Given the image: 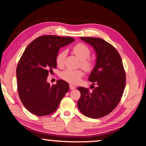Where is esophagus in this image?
I'll return each mask as SVG.
<instances>
[{"label":"esophagus","mask_w":146,"mask_h":146,"mask_svg":"<svg viewBox=\"0 0 146 146\" xmlns=\"http://www.w3.org/2000/svg\"><path fill=\"white\" fill-rule=\"evenodd\" d=\"M69 87H70V89L71 90H74L75 89V87L74 85H69Z\"/></svg>","instance_id":"1"}]
</instances>
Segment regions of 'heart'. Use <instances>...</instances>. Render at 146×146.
Masks as SVG:
<instances>
[{
    "instance_id": "b5f03b06",
    "label": "heart",
    "mask_w": 146,
    "mask_h": 146,
    "mask_svg": "<svg viewBox=\"0 0 146 146\" xmlns=\"http://www.w3.org/2000/svg\"><path fill=\"white\" fill-rule=\"evenodd\" d=\"M73 52L81 60V66L87 71H91L93 68V61L90 60L89 57L91 55V50L89 47L85 44L79 43L75 45L73 48ZM67 55L66 50H62L57 54L56 57V63L57 65H63L65 57ZM83 73L81 70H74L71 69H67L60 73V77L63 80L69 83H78L83 77Z\"/></svg>"
}]
</instances>
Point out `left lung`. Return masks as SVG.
Masks as SVG:
<instances>
[{
	"mask_svg": "<svg viewBox=\"0 0 146 146\" xmlns=\"http://www.w3.org/2000/svg\"><path fill=\"white\" fill-rule=\"evenodd\" d=\"M80 38L91 45L95 52V65L89 81L96 87L92 92L83 87H78L81 97L77 106L80 112L89 118H102L116 107L124 93L126 73L122 61L116 49L102 39Z\"/></svg>",
	"mask_w": 146,
	"mask_h": 146,
	"instance_id": "left-lung-1",
	"label": "left lung"
}]
</instances>
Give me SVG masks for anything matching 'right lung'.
<instances>
[{"mask_svg": "<svg viewBox=\"0 0 146 146\" xmlns=\"http://www.w3.org/2000/svg\"><path fill=\"white\" fill-rule=\"evenodd\" d=\"M75 41L71 37L40 36L27 46L16 68L18 94L22 104L36 116H46L57 110L69 89L62 79L50 86L49 72L56 68V57L61 48Z\"/></svg>", "mask_w": 146, "mask_h": 146, "instance_id": "1", "label": "right lung"}]
</instances>
